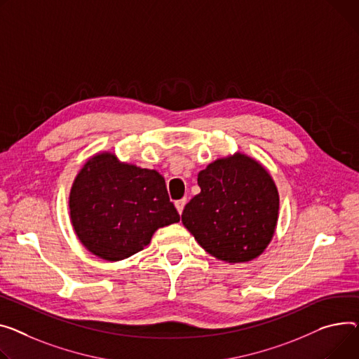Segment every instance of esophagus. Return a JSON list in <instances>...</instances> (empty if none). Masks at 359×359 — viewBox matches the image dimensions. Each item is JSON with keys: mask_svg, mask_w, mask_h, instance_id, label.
I'll list each match as a JSON object with an SVG mask.
<instances>
[{"mask_svg": "<svg viewBox=\"0 0 359 359\" xmlns=\"http://www.w3.org/2000/svg\"><path fill=\"white\" fill-rule=\"evenodd\" d=\"M175 205H176V209H177V212H179V213H182V212H183V209H184V205H186V199H180V201H176V202H175Z\"/></svg>", "mask_w": 359, "mask_h": 359, "instance_id": "esophagus-1", "label": "esophagus"}]
</instances>
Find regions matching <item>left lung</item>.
Instances as JSON below:
<instances>
[{"label": "left lung", "mask_w": 359, "mask_h": 359, "mask_svg": "<svg viewBox=\"0 0 359 359\" xmlns=\"http://www.w3.org/2000/svg\"><path fill=\"white\" fill-rule=\"evenodd\" d=\"M201 194L182 213L183 225L210 255L228 262L258 257L271 241L278 192L255 160L235 154L210 163L198 175Z\"/></svg>", "instance_id": "obj_1"}]
</instances>
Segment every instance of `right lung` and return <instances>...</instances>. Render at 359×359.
<instances>
[{
  "label": "right lung",
  "mask_w": 359,
  "mask_h": 359,
  "mask_svg": "<svg viewBox=\"0 0 359 359\" xmlns=\"http://www.w3.org/2000/svg\"><path fill=\"white\" fill-rule=\"evenodd\" d=\"M69 209L81 243L108 261L134 255L160 226L180 221L158 172L119 163L111 153L86 161L72 186Z\"/></svg>",
  "instance_id": "right-lung-1"
}]
</instances>
